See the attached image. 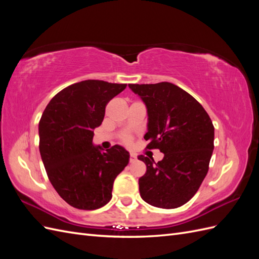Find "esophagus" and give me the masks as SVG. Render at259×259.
<instances>
[{
	"mask_svg": "<svg viewBox=\"0 0 259 259\" xmlns=\"http://www.w3.org/2000/svg\"><path fill=\"white\" fill-rule=\"evenodd\" d=\"M136 160H137L136 154H135V153H131V154H130V162H131V163H134Z\"/></svg>",
	"mask_w": 259,
	"mask_h": 259,
	"instance_id": "34e87169",
	"label": "esophagus"
}]
</instances>
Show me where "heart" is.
Masks as SVG:
<instances>
[{"label":"heart","mask_w":259,"mask_h":259,"mask_svg":"<svg viewBox=\"0 0 259 259\" xmlns=\"http://www.w3.org/2000/svg\"><path fill=\"white\" fill-rule=\"evenodd\" d=\"M123 142L125 143V144H131V142H132V138L130 137V136H125L124 138H123Z\"/></svg>","instance_id":"b5f03b06"}]
</instances>
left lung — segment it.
<instances>
[{"label": "left lung", "instance_id": "1", "mask_svg": "<svg viewBox=\"0 0 259 259\" xmlns=\"http://www.w3.org/2000/svg\"><path fill=\"white\" fill-rule=\"evenodd\" d=\"M148 112V149H159L162 161L139 155L147 171L139 178L140 197L152 206L176 208L197 193L214 150V125L207 112L177 85L128 84Z\"/></svg>", "mask_w": 259, "mask_h": 259}]
</instances>
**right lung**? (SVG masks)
<instances>
[{"mask_svg": "<svg viewBox=\"0 0 259 259\" xmlns=\"http://www.w3.org/2000/svg\"><path fill=\"white\" fill-rule=\"evenodd\" d=\"M125 88L99 80L74 83L56 94L41 116L38 148L46 173L55 190L75 208L106 205L115 177L128 164L130 153L123 147L103 152L93 145L107 104Z\"/></svg>", "mask_w": 259, "mask_h": 259, "instance_id": "1", "label": "right lung"}]
</instances>
